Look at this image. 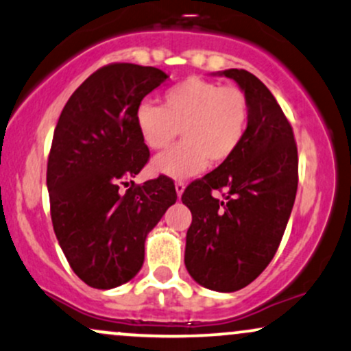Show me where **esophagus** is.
Listing matches in <instances>:
<instances>
[{
  "mask_svg": "<svg viewBox=\"0 0 351 351\" xmlns=\"http://www.w3.org/2000/svg\"><path fill=\"white\" fill-rule=\"evenodd\" d=\"M184 188H186V184H184L183 181H176L175 189H176V195H178V198H181V195L184 193Z\"/></svg>",
  "mask_w": 351,
  "mask_h": 351,
  "instance_id": "esophagus-1",
  "label": "esophagus"
}]
</instances>
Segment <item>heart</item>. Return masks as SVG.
Listing matches in <instances>:
<instances>
[{
	"label": "heart",
	"instance_id": "heart-1",
	"mask_svg": "<svg viewBox=\"0 0 351 351\" xmlns=\"http://www.w3.org/2000/svg\"><path fill=\"white\" fill-rule=\"evenodd\" d=\"M249 125V104L237 87L188 77L163 94V107L140 102L135 127L150 150H162L181 130L183 142L152 160L153 175L184 180L211 163L228 162L243 143Z\"/></svg>",
	"mask_w": 351,
	"mask_h": 351
}]
</instances>
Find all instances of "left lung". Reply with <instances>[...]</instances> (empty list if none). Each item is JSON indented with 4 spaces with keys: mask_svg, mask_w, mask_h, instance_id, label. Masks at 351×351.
<instances>
[{
    "mask_svg": "<svg viewBox=\"0 0 351 351\" xmlns=\"http://www.w3.org/2000/svg\"><path fill=\"white\" fill-rule=\"evenodd\" d=\"M249 104V125L234 155L184 189L193 215L184 265L199 285L236 292L267 267L291 217L299 183L293 132L267 87L244 69L219 71ZM228 189L224 202L215 189Z\"/></svg>",
    "mask_w": 351,
    "mask_h": 351,
    "instance_id": "1",
    "label": "left lung"
}]
</instances>
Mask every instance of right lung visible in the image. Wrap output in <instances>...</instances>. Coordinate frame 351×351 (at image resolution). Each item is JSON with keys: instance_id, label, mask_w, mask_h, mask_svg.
<instances>
[{"instance_id": "add662e5", "label": "right lung", "mask_w": 351, "mask_h": 351, "mask_svg": "<svg viewBox=\"0 0 351 351\" xmlns=\"http://www.w3.org/2000/svg\"><path fill=\"white\" fill-rule=\"evenodd\" d=\"M167 79L156 67L110 64L80 84L56 125L47 160L52 226L72 271L94 289L134 279L148 232L176 203L165 176L120 191L150 156L135 108Z\"/></svg>"}]
</instances>
